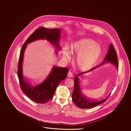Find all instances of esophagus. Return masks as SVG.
<instances>
[{
	"label": "esophagus",
	"instance_id": "1",
	"mask_svg": "<svg viewBox=\"0 0 131 131\" xmlns=\"http://www.w3.org/2000/svg\"><path fill=\"white\" fill-rule=\"evenodd\" d=\"M67 77H69V78H71L73 77V74L72 72H71L70 71H69L68 74H67Z\"/></svg>",
	"mask_w": 131,
	"mask_h": 131
}]
</instances>
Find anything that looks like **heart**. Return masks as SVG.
I'll return each instance as SVG.
<instances>
[{
  "label": "heart",
  "mask_w": 131,
  "mask_h": 131,
  "mask_svg": "<svg viewBox=\"0 0 131 131\" xmlns=\"http://www.w3.org/2000/svg\"><path fill=\"white\" fill-rule=\"evenodd\" d=\"M70 53L77 55L76 64L82 71H87L94 65L102 53L101 47L94 40L83 39L74 42L70 50L65 49L63 58L66 61L70 59Z\"/></svg>",
  "instance_id": "obj_1"
}]
</instances>
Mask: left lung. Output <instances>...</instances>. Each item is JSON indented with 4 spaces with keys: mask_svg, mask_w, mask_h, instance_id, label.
Here are the masks:
<instances>
[{
    "mask_svg": "<svg viewBox=\"0 0 131 131\" xmlns=\"http://www.w3.org/2000/svg\"><path fill=\"white\" fill-rule=\"evenodd\" d=\"M105 62L113 64L114 65H115V66L117 68V69H118V62L117 55L112 44H110L109 45L107 54L106 55V57L104 59L103 62L100 65L93 67L90 70L87 71L78 73L77 74L78 76L74 77V89L72 94V100L74 104H75L78 107L82 109L92 108L101 104L104 103L105 101H106L107 99L109 97L110 94L105 99L100 101H97V100L89 99L82 94V93L81 92L80 88V84H79V77H80V76L82 75V74L84 73L89 72L93 70L97 67H99L101 65H104V64Z\"/></svg>",
    "mask_w": 131,
    "mask_h": 131,
    "instance_id": "left-lung-1",
    "label": "left lung"
}]
</instances>
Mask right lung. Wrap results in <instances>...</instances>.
<instances>
[{"label": "right lung", "mask_w": 131, "mask_h": 131, "mask_svg": "<svg viewBox=\"0 0 131 131\" xmlns=\"http://www.w3.org/2000/svg\"><path fill=\"white\" fill-rule=\"evenodd\" d=\"M61 29H49L40 27L37 29L23 44L20 54L18 63L17 76L22 91L32 101L39 104H44L51 100L54 94L56 89L61 81L65 79L68 71L65 67L54 66L49 76L41 83L33 85L29 80L23 74V61L27 45L39 39H44L52 44L57 50L61 49L60 40Z\"/></svg>", "instance_id": "right-lung-1"}]
</instances>
